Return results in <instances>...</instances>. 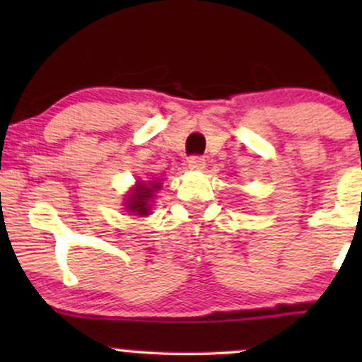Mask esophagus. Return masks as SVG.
I'll return each instance as SVG.
<instances>
[{
	"label": "esophagus",
	"instance_id": "esophagus-1",
	"mask_svg": "<svg viewBox=\"0 0 362 362\" xmlns=\"http://www.w3.org/2000/svg\"><path fill=\"white\" fill-rule=\"evenodd\" d=\"M187 163H189V168H192V170H201V168H204L206 160H204V158H202V156L194 155V156H189V160H187Z\"/></svg>",
	"mask_w": 362,
	"mask_h": 362
}]
</instances>
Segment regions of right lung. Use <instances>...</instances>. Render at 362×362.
<instances>
[{
	"instance_id": "add662e5",
	"label": "right lung",
	"mask_w": 362,
	"mask_h": 362,
	"mask_svg": "<svg viewBox=\"0 0 362 362\" xmlns=\"http://www.w3.org/2000/svg\"><path fill=\"white\" fill-rule=\"evenodd\" d=\"M160 184H139L138 189L134 190V192L131 194V197L127 199L126 206L127 209L131 211V213H136L139 216H146L149 213V199H151V195L155 190L160 189Z\"/></svg>"
}]
</instances>
